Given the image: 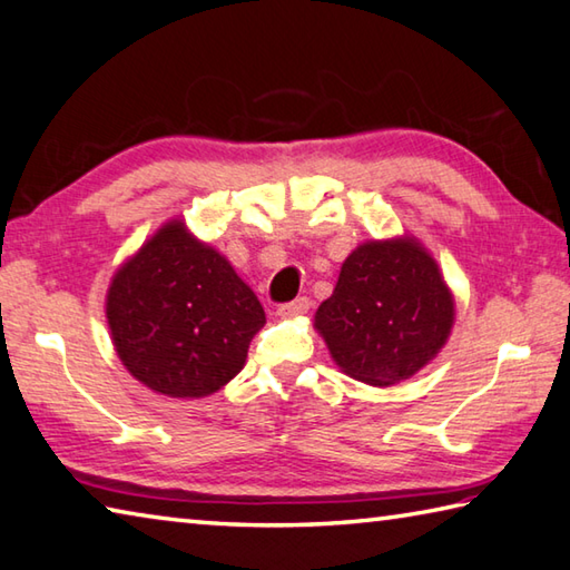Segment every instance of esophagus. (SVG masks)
Instances as JSON below:
<instances>
[{
	"mask_svg": "<svg viewBox=\"0 0 570 570\" xmlns=\"http://www.w3.org/2000/svg\"><path fill=\"white\" fill-rule=\"evenodd\" d=\"M307 309H309V299L297 297V299H293V303H285V305L277 307V315H281V317H299V315H305Z\"/></svg>",
	"mask_w": 570,
	"mask_h": 570,
	"instance_id": "34e87169",
	"label": "esophagus"
}]
</instances>
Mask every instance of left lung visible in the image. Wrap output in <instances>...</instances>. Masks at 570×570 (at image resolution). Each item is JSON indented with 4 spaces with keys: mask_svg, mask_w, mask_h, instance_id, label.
<instances>
[{
    "mask_svg": "<svg viewBox=\"0 0 570 570\" xmlns=\"http://www.w3.org/2000/svg\"><path fill=\"white\" fill-rule=\"evenodd\" d=\"M452 325V289L412 235L357 245L315 313L337 367L374 386L410 380L446 345Z\"/></svg>",
    "mask_w": 570,
    "mask_h": 570,
    "instance_id": "8db88e82",
    "label": "left lung"
}]
</instances>
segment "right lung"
<instances>
[{
	"instance_id": "right-lung-1",
	"label": "right lung",
	"mask_w": 570,
	"mask_h": 570,
	"mask_svg": "<svg viewBox=\"0 0 570 570\" xmlns=\"http://www.w3.org/2000/svg\"><path fill=\"white\" fill-rule=\"evenodd\" d=\"M106 320L131 377L156 394L198 400L243 370L265 313L216 248L168 220L116 271Z\"/></svg>"
}]
</instances>
